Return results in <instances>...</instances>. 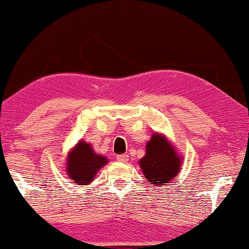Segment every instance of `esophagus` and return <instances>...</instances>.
<instances>
[{
    "label": "esophagus",
    "instance_id": "obj_1",
    "mask_svg": "<svg viewBox=\"0 0 249 249\" xmlns=\"http://www.w3.org/2000/svg\"><path fill=\"white\" fill-rule=\"evenodd\" d=\"M117 160L121 163H127L128 160H129V156L125 155V154H121V155L117 156Z\"/></svg>",
    "mask_w": 249,
    "mask_h": 249
}]
</instances>
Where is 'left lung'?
Listing matches in <instances>:
<instances>
[{"instance_id":"obj_1","label":"left lung","mask_w":249,"mask_h":249,"mask_svg":"<svg viewBox=\"0 0 249 249\" xmlns=\"http://www.w3.org/2000/svg\"><path fill=\"white\" fill-rule=\"evenodd\" d=\"M138 164L145 178L152 185L162 187L179 175L182 156H180L165 135L154 132L146 142V153L144 158L139 160Z\"/></svg>"}]
</instances>
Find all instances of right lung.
<instances>
[{
  "label": "right lung",
  "mask_w": 249,
  "mask_h": 249,
  "mask_svg": "<svg viewBox=\"0 0 249 249\" xmlns=\"http://www.w3.org/2000/svg\"><path fill=\"white\" fill-rule=\"evenodd\" d=\"M107 163V156L97 154L89 142L80 139L68 152L66 172L70 181L79 186H87L94 181L97 172Z\"/></svg>",
  "instance_id": "right-lung-1"
}]
</instances>
